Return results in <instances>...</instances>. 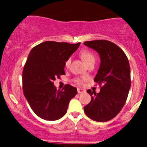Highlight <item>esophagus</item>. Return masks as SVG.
<instances>
[{
  "label": "esophagus",
  "instance_id": "esophagus-1",
  "mask_svg": "<svg viewBox=\"0 0 147 147\" xmlns=\"http://www.w3.org/2000/svg\"><path fill=\"white\" fill-rule=\"evenodd\" d=\"M77 92H78V93H82V92H85V90H84V89H82V88H77Z\"/></svg>",
  "mask_w": 147,
  "mask_h": 147
}]
</instances>
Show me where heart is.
<instances>
[{
	"label": "heart",
	"instance_id": "1",
	"mask_svg": "<svg viewBox=\"0 0 147 147\" xmlns=\"http://www.w3.org/2000/svg\"><path fill=\"white\" fill-rule=\"evenodd\" d=\"M80 57L87 65H88L89 64L91 63H95V55H94L90 51H89V50H82V51L80 52ZM70 64V59H68L65 62V66L66 67V68H68ZM85 80V77H82V78H76L74 81H75V83H77V84H82Z\"/></svg>",
	"mask_w": 147,
	"mask_h": 147
}]
</instances>
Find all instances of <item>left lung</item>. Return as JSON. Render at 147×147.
<instances>
[{
    "instance_id": "1",
    "label": "left lung",
    "mask_w": 147,
    "mask_h": 147,
    "mask_svg": "<svg viewBox=\"0 0 147 147\" xmlns=\"http://www.w3.org/2000/svg\"><path fill=\"white\" fill-rule=\"evenodd\" d=\"M84 45L98 52L101 59L94 82L101 86L99 93L88 90L91 101L84 112L96 122H107L115 117L125 104L131 88V68L124 51L106 40L86 41Z\"/></svg>"
}]
</instances>
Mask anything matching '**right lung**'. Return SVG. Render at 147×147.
<instances>
[{
	"label": "right lung",
	"instance_id": "1",
	"mask_svg": "<svg viewBox=\"0 0 147 147\" xmlns=\"http://www.w3.org/2000/svg\"><path fill=\"white\" fill-rule=\"evenodd\" d=\"M76 44L45 41L32 49L23 70L24 96L34 113L54 121L66 113L70 99L77 95L75 87L66 84L57 90L54 81L65 75V62L79 48Z\"/></svg>",
	"mask_w": 147,
	"mask_h": 147
}]
</instances>
